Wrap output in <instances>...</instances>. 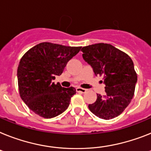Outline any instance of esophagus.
<instances>
[{
	"label": "esophagus",
	"instance_id": "34e87169",
	"mask_svg": "<svg viewBox=\"0 0 151 151\" xmlns=\"http://www.w3.org/2000/svg\"><path fill=\"white\" fill-rule=\"evenodd\" d=\"M87 91V89H83V88H80V87H77L76 88V92L78 93H85Z\"/></svg>",
	"mask_w": 151,
	"mask_h": 151
}]
</instances>
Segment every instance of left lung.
<instances>
[{
  "label": "left lung",
  "instance_id": "1",
  "mask_svg": "<svg viewBox=\"0 0 151 151\" xmlns=\"http://www.w3.org/2000/svg\"><path fill=\"white\" fill-rule=\"evenodd\" d=\"M84 60L93 68L96 76H103L105 96L97 94L89 109L98 117L110 119L120 115L131 102L137 76L129 55L109 44L98 43L85 46Z\"/></svg>",
  "mask_w": 151,
  "mask_h": 151
}]
</instances>
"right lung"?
<instances>
[{
	"mask_svg": "<svg viewBox=\"0 0 151 151\" xmlns=\"http://www.w3.org/2000/svg\"><path fill=\"white\" fill-rule=\"evenodd\" d=\"M81 48L42 42L22 56L17 73L20 96L35 114L49 119L68 108L76 89L62 87L53 80Z\"/></svg>",
	"mask_w": 151,
	"mask_h": 151,
	"instance_id": "1",
	"label": "right lung"
}]
</instances>
